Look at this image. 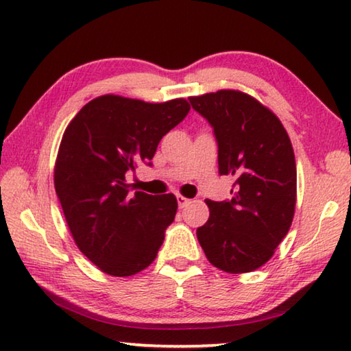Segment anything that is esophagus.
I'll list each match as a JSON object with an SVG mask.
<instances>
[{
  "label": "esophagus",
  "mask_w": 351,
  "mask_h": 351,
  "mask_svg": "<svg viewBox=\"0 0 351 351\" xmlns=\"http://www.w3.org/2000/svg\"><path fill=\"white\" fill-rule=\"evenodd\" d=\"M176 202H178V206H180V208H184L187 203H189V200H187V198L182 197V195H176Z\"/></svg>",
  "instance_id": "obj_1"
}]
</instances>
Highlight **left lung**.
<instances>
[{
	"mask_svg": "<svg viewBox=\"0 0 351 351\" xmlns=\"http://www.w3.org/2000/svg\"><path fill=\"white\" fill-rule=\"evenodd\" d=\"M213 128L219 173L234 176L232 198L205 200L209 219L197 238L209 263L250 273L273 257L289 233L296 205V164L279 118L241 91L189 97Z\"/></svg>",
	"mask_w": 351,
	"mask_h": 351,
	"instance_id": "left-lung-1",
	"label": "left lung"
}]
</instances>
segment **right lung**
I'll return each instance as SVG.
<instances>
[{"instance_id":"add662e5","label":"right lung","mask_w":351,"mask_h":351,"mask_svg":"<svg viewBox=\"0 0 351 351\" xmlns=\"http://www.w3.org/2000/svg\"><path fill=\"white\" fill-rule=\"evenodd\" d=\"M184 99L148 104L101 96L75 114L62 135L55 189L74 241L110 276L137 274L153 263L175 221L173 193L130 195L125 173L146 165L167 132L189 113Z\"/></svg>"}]
</instances>
